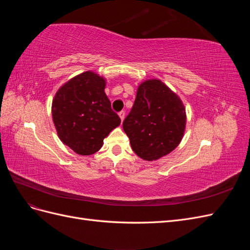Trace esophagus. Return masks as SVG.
<instances>
[{
	"mask_svg": "<svg viewBox=\"0 0 250 250\" xmlns=\"http://www.w3.org/2000/svg\"><path fill=\"white\" fill-rule=\"evenodd\" d=\"M119 117H120V119H121V121H124V118H125V111H120L119 112Z\"/></svg>",
	"mask_w": 250,
	"mask_h": 250,
	"instance_id": "34e87169",
	"label": "esophagus"
}]
</instances>
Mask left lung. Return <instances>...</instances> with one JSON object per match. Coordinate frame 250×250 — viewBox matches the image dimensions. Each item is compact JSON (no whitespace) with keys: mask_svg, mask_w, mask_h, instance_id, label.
Masks as SVG:
<instances>
[{"mask_svg":"<svg viewBox=\"0 0 250 250\" xmlns=\"http://www.w3.org/2000/svg\"><path fill=\"white\" fill-rule=\"evenodd\" d=\"M186 108L180 98L158 79L142 82L123 122L134 153L148 162L169 154L184 138Z\"/></svg>","mask_w":250,"mask_h":250,"instance_id":"1","label":"left lung"}]
</instances>
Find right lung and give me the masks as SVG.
I'll return each mask as SVG.
<instances>
[{"mask_svg":"<svg viewBox=\"0 0 250 250\" xmlns=\"http://www.w3.org/2000/svg\"><path fill=\"white\" fill-rule=\"evenodd\" d=\"M104 77L87 71L60 87L52 102V118L58 137L80 155L99 151L103 140L121 123L104 92Z\"/></svg>","mask_w":250,"mask_h":250,"instance_id":"1","label":"right lung"}]
</instances>
